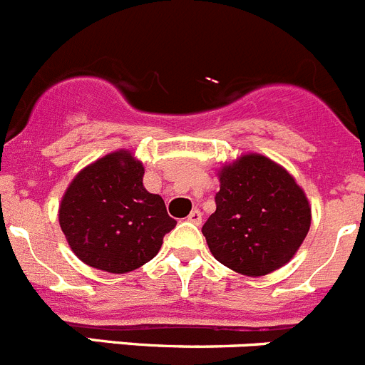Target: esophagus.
<instances>
[{
  "label": "esophagus",
  "mask_w": 365,
  "mask_h": 365,
  "mask_svg": "<svg viewBox=\"0 0 365 365\" xmlns=\"http://www.w3.org/2000/svg\"><path fill=\"white\" fill-rule=\"evenodd\" d=\"M187 220H189L190 223H195V225H200V223H202V212H200L198 209H195V211H190Z\"/></svg>",
  "instance_id": "1"
}]
</instances>
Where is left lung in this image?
<instances>
[{
  "label": "left lung",
  "instance_id": "8db88e82",
  "mask_svg": "<svg viewBox=\"0 0 365 365\" xmlns=\"http://www.w3.org/2000/svg\"><path fill=\"white\" fill-rule=\"evenodd\" d=\"M216 211L202 232L220 264L264 277L287 264L307 236L311 207L284 167L244 154L218 173Z\"/></svg>",
  "mask_w": 365,
  "mask_h": 365
}]
</instances>
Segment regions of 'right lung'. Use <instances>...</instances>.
<instances>
[{
    "label": "right lung",
    "mask_w": 365,
    "mask_h": 365,
    "mask_svg": "<svg viewBox=\"0 0 365 365\" xmlns=\"http://www.w3.org/2000/svg\"><path fill=\"white\" fill-rule=\"evenodd\" d=\"M142 162L116 150L85 167L65 190L60 225L87 265L123 274L158 255L176 220L160 195L143 187Z\"/></svg>",
    "instance_id": "right-lung-1"
}]
</instances>
